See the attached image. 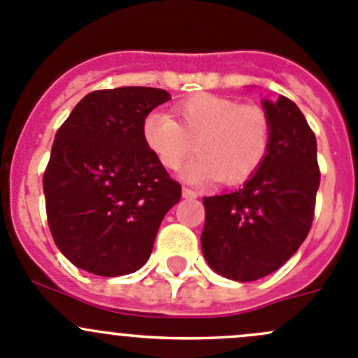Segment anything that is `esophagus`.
I'll use <instances>...</instances> for the list:
<instances>
[{
  "mask_svg": "<svg viewBox=\"0 0 358 358\" xmlns=\"http://www.w3.org/2000/svg\"><path fill=\"white\" fill-rule=\"evenodd\" d=\"M182 196L185 197V199H196L197 192H196V190L189 189V187H183V189H182Z\"/></svg>",
  "mask_w": 358,
  "mask_h": 358,
  "instance_id": "34e87169",
  "label": "esophagus"
}]
</instances>
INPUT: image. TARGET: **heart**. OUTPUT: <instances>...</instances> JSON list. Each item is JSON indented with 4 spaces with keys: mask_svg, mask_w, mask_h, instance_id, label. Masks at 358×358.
<instances>
[{
    "mask_svg": "<svg viewBox=\"0 0 358 358\" xmlns=\"http://www.w3.org/2000/svg\"><path fill=\"white\" fill-rule=\"evenodd\" d=\"M175 119L162 112L148 113L141 136L148 150L166 169H178L192 155L199 157L185 169L192 183L220 178L239 185L262 166L271 145V119L255 103H241L215 94H197L178 103Z\"/></svg>",
    "mask_w": 358,
    "mask_h": 358,
    "instance_id": "1",
    "label": "heart"
}]
</instances>
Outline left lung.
<instances>
[{
  "instance_id": "1",
  "label": "left lung",
  "mask_w": 358,
  "mask_h": 358,
  "mask_svg": "<svg viewBox=\"0 0 358 358\" xmlns=\"http://www.w3.org/2000/svg\"><path fill=\"white\" fill-rule=\"evenodd\" d=\"M271 145L243 189L204 197L201 246L213 271L236 282L275 273L306 239L320 185L317 138L294 101H262Z\"/></svg>"
}]
</instances>
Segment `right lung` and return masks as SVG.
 <instances>
[{
    "label": "right lung",
    "instance_id": "add662e5",
    "mask_svg": "<svg viewBox=\"0 0 358 358\" xmlns=\"http://www.w3.org/2000/svg\"><path fill=\"white\" fill-rule=\"evenodd\" d=\"M164 89L117 87L87 94L55 133L43 175L52 238L98 276L138 271L182 187L143 143L141 126Z\"/></svg>",
    "mask_w": 358,
    "mask_h": 358
}]
</instances>
